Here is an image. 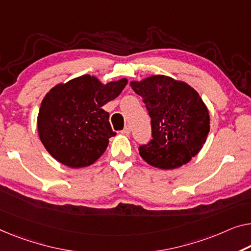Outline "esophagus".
Here are the masks:
<instances>
[{"mask_svg":"<svg viewBox=\"0 0 251 251\" xmlns=\"http://www.w3.org/2000/svg\"><path fill=\"white\" fill-rule=\"evenodd\" d=\"M122 133L125 134V135H129V134H130V126L129 125L125 126V128L122 130Z\"/></svg>","mask_w":251,"mask_h":251,"instance_id":"34e87169","label":"esophagus"}]
</instances>
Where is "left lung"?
<instances>
[{
    "label": "left lung",
    "instance_id": "left-lung-1",
    "mask_svg": "<svg viewBox=\"0 0 251 251\" xmlns=\"http://www.w3.org/2000/svg\"><path fill=\"white\" fill-rule=\"evenodd\" d=\"M130 87L143 98L151 117L152 140L138 148L149 164L175 169L190 161L206 141L208 110L200 95L185 82L153 75Z\"/></svg>",
    "mask_w": 251,
    "mask_h": 251
}]
</instances>
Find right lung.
<instances>
[{
	"instance_id": "add662e5",
	"label": "right lung",
	"mask_w": 251,
	"mask_h": 251,
	"mask_svg": "<svg viewBox=\"0 0 251 251\" xmlns=\"http://www.w3.org/2000/svg\"><path fill=\"white\" fill-rule=\"evenodd\" d=\"M126 83L122 78L104 85L87 74L51 89L43 99L37 123L50 154L70 168L96 162L116 135L102 106L121 95Z\"/></svg>"
}]
</instances>
